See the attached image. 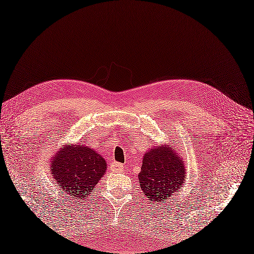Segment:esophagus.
Instances as JSON below:
<instances>
[{
	"instance_id": "1",
	"label": "esophagus",
	"mask_w": 254,
	"mask_h": 254,
	"mask_svg": "<svg viewBox=\"0 0 254 254\" xmlns=\"http://www.w3.org/2000/svg\"><path fill=\"white\" fill-rule=\"evenodd\" d=\"M111 169L112 171H114V172H123V171L125 170V166L124 164L114 161L111 163Z\"/></svg>"
}]
</instances>
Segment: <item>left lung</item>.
<instances>
[{
	"instance_id": "left-lung-1",
	"label": "left lung",
	"mask_w": 254,
	"mask_h": 254,
	"mask_svg": "<svg viewBox=\"0 0 254 254\" xmlns=\"http://www.w3.org/2000/svg\"><path fill=\"white\" fill-rule=\"evenodd\" d=\"M185 170L183 158L175 148L167 145L152 148L144 155L139 173L143 193L154 203L175 200L173 195L183 186Z\"/></svg>"
}]
</instances>
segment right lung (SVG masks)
<instances>
[{
    "mask_svg": "<svg viewBox=\"0 0 254 254\" xmlns=\"http://www.w3.org/2000/svg\"><path fill=\"white\" fill-rule=\"evenodd\" d=\"M51 170L62 192L83 200L105 174L107 162L90 147L64 146L54 157Z\"/></svg>",
    "mask_w": 254,
    "mask_h": 254,
    "instance_id": "add662e5",
    "label": "right lung"
}]
</instances>
